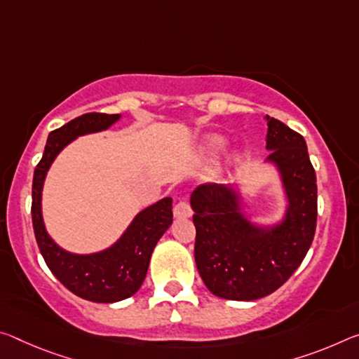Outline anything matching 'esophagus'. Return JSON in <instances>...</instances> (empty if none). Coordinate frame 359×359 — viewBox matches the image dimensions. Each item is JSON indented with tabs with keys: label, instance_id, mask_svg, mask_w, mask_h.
Wrapping results in <instances>:
<instances>
[{
	"label": "esophagus",
	"instance_id": "1",
	"mask_svg": "<svg viewBox=\"0 0 359 359\" xmlns=\"http://www.w3.org/2000/svg\"><path fill=\"white\" fill-rule=\"evenodd\" d=\"M174 217L175 219H189L191 217V208L187 201H179L174 206Z\"/></svg>",
	"mask_w": 359,
	"mask_h": 359
}]
</instances>
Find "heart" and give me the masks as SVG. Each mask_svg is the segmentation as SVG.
Masks as SVG:
<instances>
[{
	"label": "heart",
	"mask_w": 359,
	"mask_h": 359,
	"mask_svg": "<svg viewBox=\"0 0 359 359\" xmlns=\"http://www.w3.org/2000/svg\"><path fill=\"white\" fill-rule=\"evenodd\" d=\"M225 140L219 134H210L203 142V151L206 156H215L217 153L224 149Z\"/></svg>",
	"instance_id": "heart-1"
}]
</instances>
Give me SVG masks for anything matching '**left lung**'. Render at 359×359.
Listing matches in <instances>:
<instances>
[{
  "label": "left lung",
  "mask_w": 359,
  "mask_h": 359,
  "mask_svg": "<svg viewBox=\"0 0 359 359\" xmlns=\"http://www.w3.org/2000/svg\"><path fill=\"white\" fill-rule=\"evenodd\" d=\"M266 166L276 170L286 200L283 217L254 220L244 208L241 185H201L191 193L196 226L195 262L217 297L257 300L275 292L299 269L316 230V175L305 139L265 116Z\"/></svg>",
  "instance_id": "8db88e82"
}]
</instances>
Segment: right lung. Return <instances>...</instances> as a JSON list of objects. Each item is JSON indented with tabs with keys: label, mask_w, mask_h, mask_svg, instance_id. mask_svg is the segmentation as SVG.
<instances>
[{
	"label": "right lung",
	"mask_w": 359,
	"mask_h": 359,
	"mask_svg": "<svg viewBox=\"0 0 359 359\" xmlns=\"http://www.w3.org/2000/svg\"><path fill=\"white\" fill-rule=\"evenodd\" d=\"M121 116L86 113L53 130L33 174L32 219L43 259L68 291L97 304L119 302L139 291L153 249L172 224V198L166 196L142 209L111 246L97 252L76 254L59 246L48 233L43 219V187L54 159L67 145L81 135L107 130Z\"/></svg>",
	"instance_id": "add662e5"
}]
</instances>
